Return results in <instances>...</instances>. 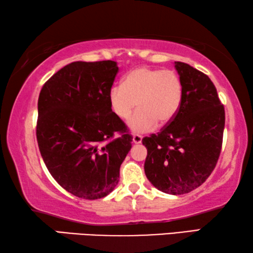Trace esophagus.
<instances>
[{
    "mask_svg": "<svg viewBox=\"0 0 253 253\" xmlns=\"http://www.w3.org/2000/svg\"><path fill=\"white\" fill-rule=\"evenodd\" d=\"M143 140V136L142 135H138V134H134L132 136V143L134 144H140Z\"/></svg>",
    "mask_w": 253,
    "mask_h": 253,
    "instance_id": "1",
    "label": "esophagus"
}]
</instances>
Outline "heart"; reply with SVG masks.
I'll return each mask as SVG.
<instances>
[{"instance_id":"1","label":"heart","mask_w":253,"mask_h":253,"mask_svg":"<svg viewBox=\"0 0 253 253\" xmlns=\"http://www.w3.org/2000/svg\"><path fill=\"white\" fill-rule=\"evenodd\" d=\"M183 100V84L173 71L139 67L128 72L123 84L109 89L110 109L117 118H129L137 102L138 110L128 122L135 132L166 125L176 116Z\"/></svg>"}]
</instances>
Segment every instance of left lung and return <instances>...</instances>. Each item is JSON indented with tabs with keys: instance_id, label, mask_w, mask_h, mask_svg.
I'll use <instances>...</instances> for the list:
<instances>
[{
	"instance_id": "8db88e82",
	"label": "left lung",
	"mask_w": 253,
	"mask_h": 253,
	"mask_svg": "<svg viewBox=\"0 0 253 253\" xmlns=\"http://www.w3.org/2000/svg\"><path fill=\"white\" fill-rule=\"evenodd\" d=\"M183 84L176 116L157 134L143 138L145 174L157 190L181 195L207 181L219 160L225 124L216 88L203 72L175 62Z\"/></svg>"
}]
</instances>
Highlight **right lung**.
I'll use <instances>...</instances> for the list:
<instances>
[{
	"label": "right lung",
	"mask_w": 253,
	"mask_h": 253,
	"mask_svg": "<svg viewBox=\"0 0 253 253\" xmlns=\"http://www.w3.org/2000/svg\"><path fill=\"white\" fill-rule=\"evenodd\" d=\"M117 72L111 60L71 62L40 91L37 140L41 156L59 185L80 199L97 200L113 192L131 148L132 136L108 101Z\"/></svg>",
	"instance_id": "obj_1"
}]
</instances>
